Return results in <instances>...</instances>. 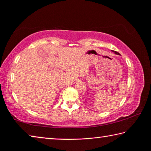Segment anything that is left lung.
I'll return each mask as SVG.
<instances>
[{"mask_svg":"<svg viewBox=\"0 0 151 151\" xmlns=\"http://www.w3.org/2000/svg\"><path fill=\"white\" fill-rule=\"evenodd\" d=\"M113 52L115 53V54H116V55H119V53L118 52H116V51H113Z\"/></svg>","mask_w":151,"mask_h":151,"instance_id":"8db88e82","label":"left lung"}]
</instances>
